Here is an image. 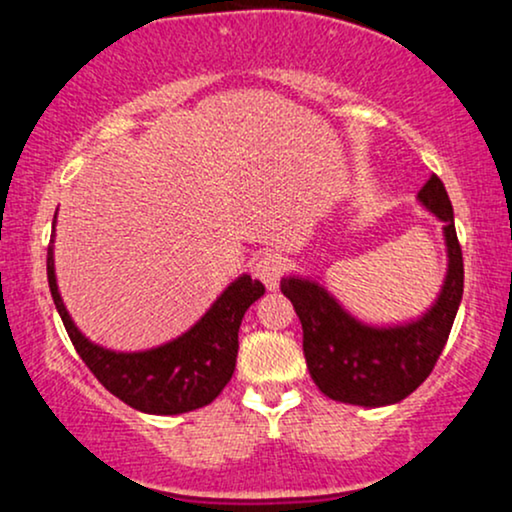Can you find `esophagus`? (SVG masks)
Listing matches in <instances>:
<instances>
[{
    "label": "esophagus",
    "instance_id": "obj_1",
    "mask_svg": "<svg viewBox=\"0 0 512 512\" xmlns=\"http://www.w3.org/2000/svg\"><path fill=\"white\" fill-rule=\"evenodd\" d=\"M284 269H286L284 257L276 255V252H267V255H262L260 260L255 262V276L264 286H267L269 291L279 289V279L281 274H284Z\"/></svg>",
    "mask_w": 512,
    "mask_h": 512
}]
</instances>
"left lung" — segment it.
Instances as JSON below:
<instances>
[{"instance_id":"1","label":"left lung","mask_w":512,"mask_h":512,"mask_svg":"<svg viewBox=\"0 0 512 512\" xmlns=\"http://www.w3.org/2000/svg\"><path fill=\"white\" fill-rule=\"evenodd\" d=\"M419 202L443 221L448 272L436 303L416 320L368 325L310 276H284L281 293L303 325V354L322 395L358 407H387L409 397L436 366L455 322L464 289L462 248L452 204L438 175L421 187Z\"/></svg>"}]
</instances>
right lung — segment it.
I'll return each instance as SVG.
<instances>
[{"mask_svg": "<svg viewBox=\"0 0 512 512\" xmlns=\"http://www.w3.org/2000/svg\"><path fill=\"white\" fill-rule=\"evenodd\" d=\"M55 221L48 245V284L64 330L76 354L98 383L122 402L144 414L175 416L207 407L228 385L238 356V330L245 310L264 296L262 281L240 274L221 291L195 325L180 337L144 351H113L91 342L74 325L64 305L55 274Z\"/></svg>", "mask_w": 512, "mask_h": 512, "instance_id": "right-lung-1", "label": "right lung"}]
</instances>
